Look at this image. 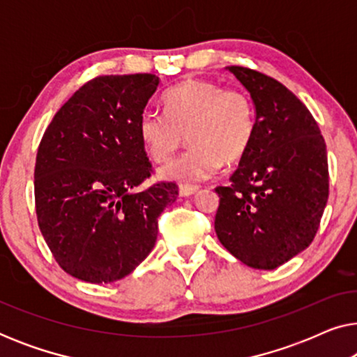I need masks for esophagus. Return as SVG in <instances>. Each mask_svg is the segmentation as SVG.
Instances as JSON below:
<instances>
[{"instance_id":"34e87169","label":"esophagus","mask_w":357,"mask_h":357,"mask_svg":"<svg viewBox=\"0 0 357 357\" xmlns=\"http://www.w3.org/2000/svg\"><path fill=\"white\" fill-rule=\"evenodd\" d=\"M198 193V187H192V185H182V187L178 188V195L182 198H188V197H193V195Z\"/></svg>"}]
</instances>
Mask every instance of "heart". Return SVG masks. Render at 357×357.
Segmentation results:
<instances>
[{
    "label": "heart",
    "instance_id": "heart-1",
    "mask_svg": "<svg viewBox=\"0 0 357 357\" xmlns=\"http://www.w3.org/2000/svg\"><path fill=\"white\" fill-rule=\"evenodd\" d=\"M164 114L146 110L138 121L143 148L155 162H164L183 144L182 158L160 167L164 180L197 183L211 178L222 162L243 158L255 135V107L243 89L211 81L187 79L165 92Z\"/></svg>",
    "mask_w": 357,
    "mask_h": 357
}]
</instances>
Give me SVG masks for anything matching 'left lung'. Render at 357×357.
<instances>
[{"label":"left lung","mask_w":357,"mask_h":357,"mask_svg":"<svg viewBox=\"0 0 357 357\" xmlns=\"http://www.w3.org/2000/svg\"><path fill=\"white\" fill-rule=\"evenodd\" d=\"M255 107V135L229 187H218L214 231L237 260L275 270L314 241L328 202V159L307 107L273 77L227 66Z\"/></svg>","instance_id":"left-lung-1"}]
</instances>
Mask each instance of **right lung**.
<instances>
[{
  "label": "right lung",
  "mask_w": 357,
  "mask_h": 357,
  "mask_svg": "<svg viewBox=\"0 0 357 357\" xmlns=\"http://www.w3.org/2000/svg\"><path fill=\"white\" fill-rule=\"evenodd\" d=\"M160 79L99 76L56 112L37 151L36 211L53 257L86 282L128 276L154 248L175 183L136 187L151 175L138 121Z\"/></svg>",
  "instance_id": "1"
}]
</instances>
